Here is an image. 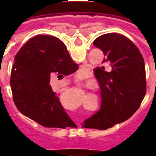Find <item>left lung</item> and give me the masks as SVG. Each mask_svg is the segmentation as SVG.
Here are the masks:
<instances>
[{
  "instance_id": "8db88e82",
  "label": "left lung",
  "mask_w": 156,
  "mask_h": 156,
  "mask_svg": "<svg viewBox=\"0 0 156 156\" xmlns=\"http://www.w3.org/2000/svg\"><path fill=\"white\" fill-rule=\"evenodd\" d=\"M104 52V66L95 69L100 83L102 103L100 110L84 122L85 128L107 129L133 116L144 99L147 90L145 62L137 46L116 33L100 35L93 43Z\"/></svg>"
}]
</instances>
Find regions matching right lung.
I'll return each mask as SVG.
<instances>
[{
  "label": "right lung",
  "mask_w": 156,
  "mask_h": 156,
  "mask_svg": "<svg viewBox=\"0 0 156 156\" xmlns=\"http://www.w3.org/2000/svg\"><path fill=\"white\" fill-rule=\"evenodd\" d=\"M64 43L50 35H37L26 43L14 57L10 87L17 108L47 128L73 124L49 85L50 78L78 70Z\"/></svg>",
  "instance_id": "1"
}]
</instances>
